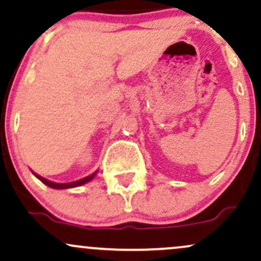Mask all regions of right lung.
<instances>
[{"instance_id":"right-lung-1","label":"right lung","mask_w":261,"mask_h":261,"mask_svg":"<svg viewBox=\"0 0 261 261\" xmlns=\"http://www.w3.org/2000/svg\"><path fill=\"white\" fill-rule=\"evenodd\" d=\"M33 174L37 176L39 180L43 181L45 185H47V187H50V188H53V189H68V188L80 187V185H83V184H86V182L91 181L92 179L95 176V174H97V172H94L91 175L86 176V178L80 179V180H76V181H72V182H55V181H50V180H47V179L43 178V176H40L39 174H37V173L33 172Z\"/></svg>"}]
</instances>
